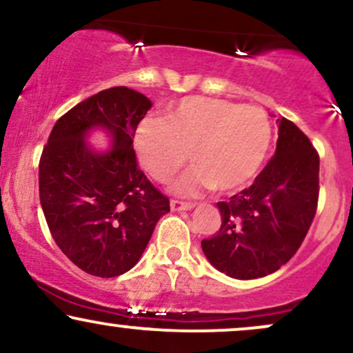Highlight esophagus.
<instances>
[{
    "label": "esophagus",
    "mask_w": 353,
    "mask_h": 353,
    "mask_svg": "<svg viewBox=\"0 0 353 353\" xmlns=\"http://www.w3.org/2000/svg\"><path fill=\"white\" fill-rule=\"evenodd\" d=\"M171 209L174 212H182V210L194 209V204H188V202H181V201H171Z\"/></svg>",
    "instance_id": "34e87169"
}]
</instances>
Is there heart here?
<instances>
[{
	"instance_id": "obj_1",
	"label": "heart",
	"mask_w": 353,
	"mask_h": 353,
	"mask_svg": "<svg viewBox=\"0 0 353 353\" xmlns=\"http://www.w3.org/2000/svg\"><path fill=\"white\" fill-rule=\"evenodd\" d=\"M132 144L141 168L157 182H168L192 159L196 169L172 184L177 196L194 197L212 188L230 194L262 171L272 125L261 108L190 96L174 104L164 121H143Z\"/></svg>"
}]
</instances>
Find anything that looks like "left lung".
<instances>
[{
    "label": "left lung",
    "instance_id": "obj_1",
    "mask_svg": "<svg viewBox=\"0 0 353 353\" xmlns=\"http://www.w3.org/2000/svg\"><path fill=\"white\" fill-rule=\"evenodd\" d=\"M317 201V152L297 125L281 117L274 157L249 189L217 202L221 229L201 242L202 252L232 279L265 277L297 252Z\"/></svg>",
    "mask_w": 353,
    "mask_h": 353
}]
</instances>
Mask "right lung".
<instances>
[{"instance_id":"1","label":"right lung","mask_w":353,"mask_h":353,"mask_svg":"<svg viewBox=\"0 0 353 353\" xmlns=\"http://www.w3.org/2000/svg\"><path fill=\"white\" fill-rule=\"evenodd\" d=\"M151 108L125 86L76 104L52 128L39 161V201L63 254L84 272L117 277L139 262L157 221L171 210L136 163L137 124ZM104 132L106 150L88 143Z\"/></svg>"}]
</instances>
